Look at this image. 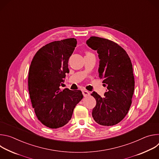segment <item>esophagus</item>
Segmentation results:
<instances>
[{
	"label": "esophagus",
	"instance_id": "esophagus-1",
	"mask_svg": "<svg viewBox=\"0 0 159 159\" xmlns=\"http://www.w3.org/2000/svg\"><path fill=\"white\" fill-rule=\"evenodd\" d=\"M82 94H83V96H84V97H87V96H88L90 95V93L87 91V90H83V91H82Z\"/></svg>",
	"mask_w": 159,
	"mask_h": 159
}]
</instances>
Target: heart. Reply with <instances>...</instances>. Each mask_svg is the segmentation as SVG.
Listing matches in <instances>:
<instances>
[{
    "mask_svg": "<svg viewBox=\"0 0 159 159\" xmlns=\"http://www.w3.org/2000/svg\"><path fill=\"white\" fill-rule=\"evenodd\" d=\"M87 54H91V53H87Z\"/></svg>",
    "mask_w": 159,
    "mask_h": 159,
    "instance_id": "heart-1",
    "label": "heart"
}]
</instances>
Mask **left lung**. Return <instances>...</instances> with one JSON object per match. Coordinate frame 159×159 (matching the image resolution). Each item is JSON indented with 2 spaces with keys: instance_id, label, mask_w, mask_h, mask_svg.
Listing matches in <instances>:
<instances>
[{
  "instance_id": "1",
  "label": "left lung",
  "mask_w": 159,
  "mask_h": 159,
  "mask_svg": "<svg viewBox=\"0 0 159 159\" xmlns=\"http://www.w3.org/2000/svg\"><path fill=\"white\" fill-rule=\"evenodd\" d=\"M86 44L98 53L99 77L107 86L103 98L93 92L96 105L92 116L101 125L113 126L126 116L131 104L134 89L132 63L126 51L111 40L91 36Z\"/></svg>"
}]
</instances>
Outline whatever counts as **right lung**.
I'll list each match as a JSON object with an SVG mask.
<instances>
[{"instance_id": "1", "label": "right lung", "mask_w": 159, "mask_h": 159, "mask_svg": "<svg viewBox=\"0 0 159 159\" xmlns=\"http://www.w3.org/2000/svg\"><path fill=\"white\" fill-rule=\"evenodd\" d=\"M76 46L75 38L50 43L36 52L31 63L28 89L32 106L38 119L50 128L69 123L83 98L80 90L60 89L69 73L68 62Z\"/></svg>"}]
</instances>
